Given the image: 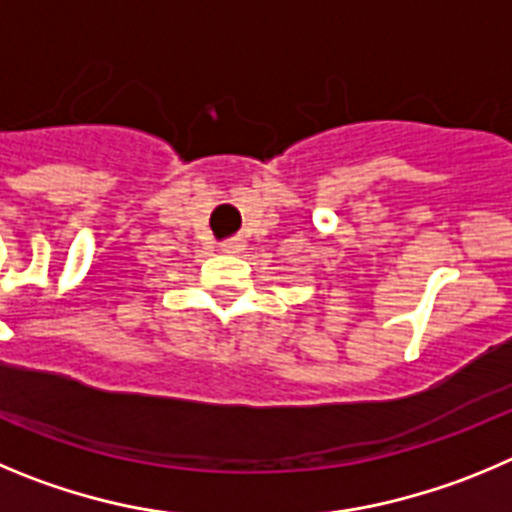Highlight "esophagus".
Here are the masks:
<instances>
[{
    "label": "esophagus",
    "mask_w": 512,
    "mask_h": 512,
    "mask_svg": "<svg viewBox=\"0 0 512 512\" xmlns=\"http://www.w3.org/2000/svg\"><path fill=\"white\" fill-rule=\"evenodd\" d=\"M222 250L229 252V255H239V252L245 250V239H242V237L224 239V242H222Z\"/></svg>",
    "instance_id": "obj_1"
}]
</instances>
